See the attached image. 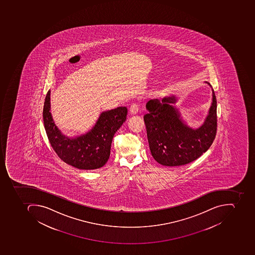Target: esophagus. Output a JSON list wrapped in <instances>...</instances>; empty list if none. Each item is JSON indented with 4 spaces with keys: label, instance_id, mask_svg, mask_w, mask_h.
Instances as JSON below:
<instances>
[{
    "label": "esophagus",
    "instance_id": "obj_1",
    "mask_svg": "<svg viewBox=\"0 0 255 255\" xmlns=\"http://www.w3.org/2000/svg\"><path fill=\"white\" fill-rule=\"evenodd\" d=\"M138 112H139V106L136 104L134 103L132 104L131 106H130L129 112L132 115L137 114Z\"/></svg>",
    "mask_w": 255,
    "mask_h": 255
}]
</instances>
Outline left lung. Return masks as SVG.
<instances>
[{"label": "left lung", "instance_id": "1", "mask_svg": "<svg viewBox=\"0 0 255 255\" xmlns=\"http://www.w3.org/2000/svg\"><path fill=\"white\" fill-rule=\"evenodd\" d=\"M210 87L212 86L210 85ZM175 96L161 101L150 100L143 116L152 156L165 166H180L195 161L213 143L217 132V101L212 90V103L204 124L198 128L185 124L175 104Z\"/></svg>", "mask_w": 255, "mask_h": 255}]
</instances>
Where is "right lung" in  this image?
Listing matches in <instances>:
<instances>
[{
    "label": "right lung",
    "mask_w": 255,
    "mask_h": 255,
    "mask_svg": "<svg viewBox=\"0 0 255 255\" xmlns=\"http://www.w3.org/2000/svg\"><path fill=\"white\" fill-rule=\"evenodd\" d=\"M50 94L49 91L43 105V125L49 142L58 157L79 169L103 167L110 157L113 136L127 120V108L119 107L102 112L92 129L80 136L69 138L62 133L53 121Z\"/></svg>",
    "instance_id": "right-lung-1"
}]
</instances>
